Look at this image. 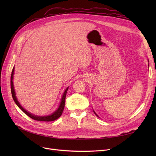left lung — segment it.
I'll list each match as a JSON object with an SVG mask.
<instances>
[{
  "instance_id": "8db88e82",
  "label": "left lung",
  "mask_w": 156,
  "mask_h": 156,
  "mask_svg": "<svg viewBox=\"0 0 156 156\" xmlns=\"http://www.w3.org/2000/svg\"><path fill=\"white\" fill-rule=\"evenodd\" d=\"M94 113H95V115H96V112H94ZM96 116H98V115H96Z\"/></svg>"
}]
</instances>
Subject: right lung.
Instances as JSON below:
<instances>
[{"label":"right lung","instance_id":"1","mask_svg":"<svg viewBox=\"0 0 156 156\" xmlns=\"http://www.w3.org/2000/svg\"><path fill=\"white\" fill-rule=\"evenodd\" d=\"M13 73H14V68H13L12 72V74H11V81H10V85H11V92H12V98L13 99L14 101L16 103V105L19 107V108L23 112H25V114L29 116L31 119H34L35 120H37V121H44V122H51V121H54L56 119H58V118L62 115V112L64 111V105H65V100H66V93L68 90V87L65 90V91L63 94V96L62 98V100H61L60 105L58 107V108H57L55 112H54L53 114H51L49 116H36V115H34L31 114V113L29 112L28 111H27L25 108H23V107L20 104V103L17 101L16 96V93H15V90H14V88H13Z\"/></svg>","mask_w":156,"mask_h":156}]
</instances>
